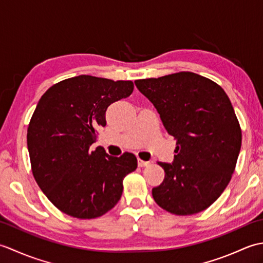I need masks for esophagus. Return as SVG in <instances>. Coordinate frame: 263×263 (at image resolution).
<instances>
[{"instance_id":"34e87169","label":"esophagus","mask_w":263,"mask_h":263,"mask_svg":"<svg viewBox=\"0 0 263 263\" xmlns=\"http://www.w3.org/2000/svg\"><path fill=\"white\" fill-rule=\"evenodd\" d=\"M150 164V161H144L142 159H138V165L139 167H146Z\"/></svg>"}]
</instances>
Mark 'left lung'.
<instances>
[{
  "label": "left lung",
  "instance_id": "obj_1",
  "mask_svg": "<svg viewBox=\"0 0 263 263\" xmlns=\"http://www.w3.org/2000/svg\"><path fill=\"white\" fill-rule=\"evenodd\" d=\"M135 83L177 144L172 164L158 163L165 178L153 197L171 214H198L220 197L235 170L242 132L231 100L216 82L192 72Z\"/></svg>",
  "mask_w": 263,
  "mask_h": 263
}]
</instances>
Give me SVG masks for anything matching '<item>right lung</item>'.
Returning a JSON list of instances; mask_svg holds the SVG:
<instances>
[{"label":"right lung","mask_w":263,"mask_h":263,"mask_svg":"<svg viewBox=\"0 0 263 263\" xmlns=\"http://www.w3.org/2000/svg\"><path fill=\"white\" fill-rule=\"evenodd\" d=\"M132 81L91 76L65 79L39 99L28 126L27 146L33 177L64 214L91 219L119 202L123 178L136 171L130 153L113 157L91 144L106 125V109L133 91Z\"/></svg>","instance_id":"1"}]
</instances>
